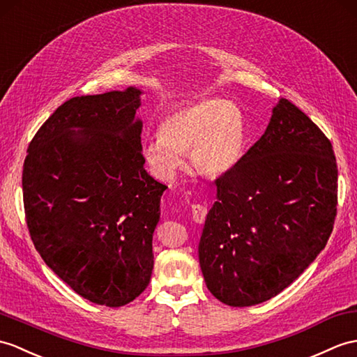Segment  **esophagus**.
<instances>
[{"label":"esophagus","instance_id":"obj_1","mask_svg":"<svg viewBox=\"0 0 357 357\" xmlns=\"http://www.w3.org/2000/svg\"><path fill=\"white\" fill-rule=\"evenodd\" d=\"M206 213H208V208L204 204H193L192 205V216L193 220L197 223H202L206 218Z\"/></svg>","mask_w":357,"mask_h":357}]
</instances>
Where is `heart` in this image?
<instances>
[{"instance_id":"b5f03b06","label":"heart","mask_w":357,"mask_h":357,"mask_svg":"<svg viewBox=\"0 0 357 357\" xmlns=\"http://www.w3.org/2000/svg\"><path fill=\"white\" fill-rule=\"evenodd\" d=\"M158 135L143 147L144 160L155 176L169 181L187 152L193 169L205 176H220L240 162L246 144L242 109L220 98H204L164 115Z\"/></svg>"}]
</instances>
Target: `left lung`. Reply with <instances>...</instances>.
<instances>
[{"mask_svg":"<svg viewBox=\"0 0 357 357\" xmlns=\"http://www.w3.org/2000/svg\"><path fill=\"white\" fill-rule=\"evenodd\" d=\"M199 242L208 291L248 307L278 295L324 250L337 211L333 146L286 98L261 138L216 181Z\"/></svg>","mask_w":357,"mask_h":357,"instance_id":"left-lung-1","label":"left lung"}]
</instances>
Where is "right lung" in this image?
Returning a JSON list of instances; mask_svg holds the SVG:
<instances>
[{
	"label": "right lung",
	"mask_w": 357,
	"mask_h": 357,
	"mask_svg": "<svg viewBox=\"0 0 357 357\" xmlns=\"http://www.w3.org/2000/svg\"><path fill=\"white\" fill-rule=\"evenodd\" d=\"M139 94L128 88L70 98L33 137L22 167L36 251L74 292L107 307L134 301L151 281L167 188L144 170Z\"/></svg>",
	"instance_id": "add662e5"
}]
</instances>
